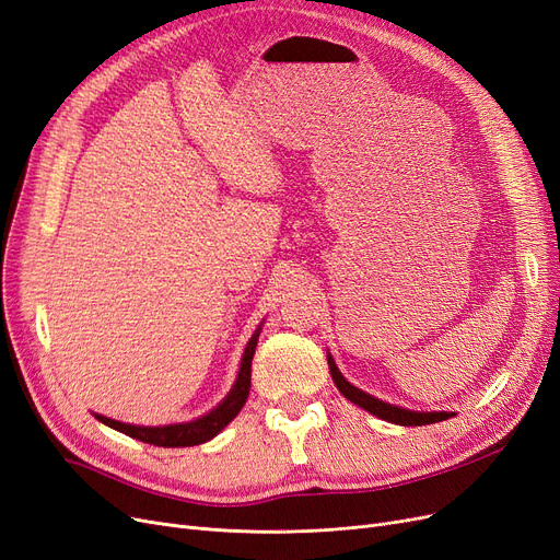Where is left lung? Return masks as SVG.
<instances>
[{
  "mask_svg": "<svg viewBox=\"0 0 560 560\" xmlns=\"http://www.w3.org/2000/svg\"><path fill=\"white\" fill-rule=\"evenodd\" d=\"M327 364H329V374H332V381L335 385L339 387L341 395L346 399L353 401L355 406L374 412V416H378L381 420H387L392 424H401V427H422V424H433V422H443L447 418H452L454 412H416V410H406V408H399V406H392V404H385L381 399H374L371 395H366V392L358 389L355 385H350L343 376L341 371L337 369L335 360L327 358Z\"/></svg>",
  "mask_w": 560,
  "mask_h": 560,
  "instance_id": "8db88e82",
  "label": "left lung"
}]
</instances>
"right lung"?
Listing matches in <instances>:
<instances>
[{
	"instance_id": "1",
	"label": "right lung",
	"mask_w": 560,
	"mask_h": 560,
	"mask_svg": "<svg viewBox=\"0 0 560 560\" xmlns=\"http://www.w3.org/2000/svg\"><path fill=\"white\" fill-rule=\"evenodd\" d=\"M258 337H260V329H256L252 341L246 343L240 374L231 389V395H228L214 410L207 412V416H202L194 422L168 424V427H136V424H124V422L103 418V416H96V420H101L103 424H108L121 433H127V436H131V439H138V441L150 443V445H159V447H191V445H200L205 441L214 439L217 433L237 416L248 397V387H252V360L256 353Z\"/></svg>"
}]
</instances>
